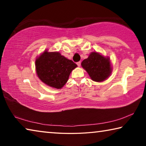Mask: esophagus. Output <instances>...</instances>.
Returning <instances> with one entry per match:
<instances>
[{
	"mask_svg": "<svg viewBox=\"0 0 146 146\" xmlns=\"http://www.w3.org/2000/svg\"><path fill=\"white\" fill-rule=\"evenodd\" d=\"M76 64H77V66H78V67H80L81 65V62H76Z\"/></svg>",
	"mask_w": 146,
	"mask_h": 146,
	"instance_id": "esophagus-1",
	"label": "esophagus"
}]
</instances>
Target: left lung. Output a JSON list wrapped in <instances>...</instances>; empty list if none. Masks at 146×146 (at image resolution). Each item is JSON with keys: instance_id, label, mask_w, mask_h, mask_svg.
<instances>
[{"instance_id": "1", "label": "left lung", "mask_w": 146, "mask_h": 146, "mask_svg": "<svg viewBox=\"0 0 146 146\" xmlns=\"http://www.w3.org/2000/svg\"><path fill=\"white\" fill-rule=\"evenodd\" d=\"M82 67L95 82H102L110 76L112 71L110 59L97 52L90 53L81 63Z\"/></svg>"}]
</instances>
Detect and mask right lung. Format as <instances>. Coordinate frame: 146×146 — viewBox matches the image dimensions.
Segmentation results:
<instances>
[{
  "label": "right lung",
  "mask_w": 146,
  "mask_h": 146,
  "mask_svg": "<svg viewBox=\"0 0 146 146\" xmlns=\"http://www.w3.org/2000/svg\"><path fill=\"white\" fill-rule=\"evenodd\" d=\"M77 65L58 52L46 50L35 60L36 72L41 81L50 87L61 89Z\"/></svg>",
  "instance_id": "1"
}]
</instances>
